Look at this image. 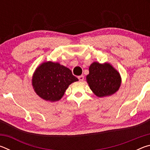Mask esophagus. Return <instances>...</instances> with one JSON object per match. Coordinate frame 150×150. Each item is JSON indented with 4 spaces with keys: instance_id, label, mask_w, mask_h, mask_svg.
<instances>
[{
    "instance_id": "1",
    "label": "esophagus",
    "mask_w": 150,
    "mask_h": 150,
    "mask_svg": "<svg viewBox=\"0 0 150 150\" xmlns=\"http://www.w3.org/2000/svg\"><path fill=\"white\" fill-rule=\"evenodd\" d=\"M78 79H79V80L80 81H83V80H84V76H83V75L79 76Z\"/></svg>"
}]
</instances>
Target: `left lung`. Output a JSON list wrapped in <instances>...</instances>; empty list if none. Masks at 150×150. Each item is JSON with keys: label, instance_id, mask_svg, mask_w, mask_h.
<instances>
[{"label": "left lung", "instance_id": "obj_1", "mask_svg": "<svg viewBox=\"0 0 150 150\" xmlns=\"http://www.w3.org/2000/svg\"><path fill=\"white\" fill-rule=\"evenodd\" d=\"M86 80L91 90L98 97L112 95L121 85V77L117 70L108 63L95 62L89 67Z\"/></svg>", "mask_w": 150, "mask_h": 150}]
</instances>
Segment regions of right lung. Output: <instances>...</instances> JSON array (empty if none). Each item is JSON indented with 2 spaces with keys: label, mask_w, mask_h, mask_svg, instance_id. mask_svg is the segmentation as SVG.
I'll return each instance as SVG.
<instances>
[{
  "label": "right lung",
  "mask_w": 150,
  "mask_h": 150,
  "mask_svg": "<svg viewBox=\"0 0 150 150\" xmlns=\"http://www.w3.org/2000/svg\"><path fill=\"white\" fill-rule=\"evenodd\" d=\"M71 71L57 62L41 63L32 76V86L40 98L50 102L59 100L71 83L78 81Z\"/></svg>",
  "instance_id": "add662e5"
}]
</instances>
